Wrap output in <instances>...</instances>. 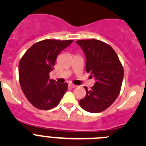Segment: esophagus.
<instances>
[{
	"label": "esophagus",
	"mask_w": 146,
	"mask_h": 146,
	"mask_svg": "<svg viewBox=\"0 0 146 146\" xmlns=\"http://www.w3.org/2000/svg\"><path fill=\"white\" fill-rule=\"evenodd\" d=\"M69 87H70V88H76V85H74V84H72V83H70L69 84Z\"/></svg>",
	"instance_id": "1"
}]
</instances>
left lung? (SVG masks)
<instances>
[{
  "mask_svg": "<svg viewBox=\"0 0 146 146\" xmlns=\"http://www.w3.org/2000/svg\"><path fill=\"white\" fill-rule=\"evenodd\" d=\"M86 56V71L95 78L94 86L85 88L86 95L79 104L88 112L104 111L116 100L121 88L123 68L112 47L98 39L76 41Z\"/></svg>",
  "mask_w": 146,
  "mask_h": 146,
  "instance_id": "left-lung-1",
  "label": "left lung"
}]
</instances>
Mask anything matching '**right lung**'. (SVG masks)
I'll list each match as a JSON object with an SVG mask.
<instances>
[{
  "instance_id": "right-lung-1",
  "label": "right lung",
  "mask_w": 146,
  "mask_h": 146,
  "mask_svg": "<svg viewBox=\"0 0 146 146\" xmlns=\"http://www.w3.org/2000/svg\"><path fill=\"white\" fill-rule=\"evenodd\" d=\"M73 40L44 39L34 44L19 63V80L27 100L36 108L48 110L58 104L68 83L61 84L49 79L56 59L61 51Z\"/></svg>"
}]
</instances>
